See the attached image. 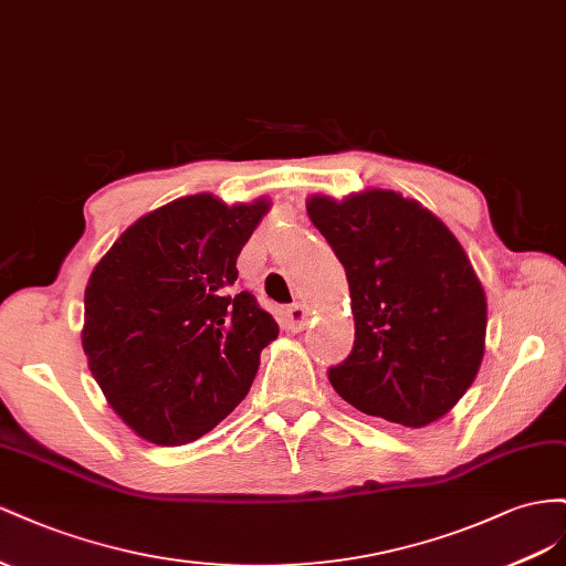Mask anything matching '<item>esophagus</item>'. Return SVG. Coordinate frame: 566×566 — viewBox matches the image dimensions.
I'll list each match as a JSON object with an SVG mask.
<instances>
[{
  "mask_svg": "<svg viewBox=\"0 0 566 566\" xmlns=\"http://www.w3.org/2000/svg\"><path fill=\"white\" fill-rule=\"evenodd\" d=\"M308 317H311L308 308H305V305H301V303H296V305H292V308L284 311V325H286V329H292V332H303L305 325H308Z\"/></svg>",
  "mask_w": 566,
  "mask_h": 566,
  "instance_id": "obj_1",
  "label": "esophagus"
}]
</instances>
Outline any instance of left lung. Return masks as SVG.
<instances>
[{
  "label": "left lung",
  "instance_id": "left-lung-1",
  "mask_svg": "<svg viewBox=\"0 0 566 566\" xmlns=\"http://www.w3.org/2000/svg\"><path fill=\"white\" fill-rule=\"evenodd\" d=\"M305 211L342 261L355 317L334 391L365 415L422 429L458 406L486 350L489 305L448 224L400 191L311 193Z\"/></svg>",
  "mask_w": 566,
  "mask_h": 566
}]
</instances>
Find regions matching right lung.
Returning <instances> with one entry per match:
<instances>
[{"instance_id":"right-lung-1","label":"right lung","mask_w":566,"mask_h":566,"mask_svg":"<svg viewBox=\"0 0 566 566\" xmlns=\"http://www.w3.org/2000/svg\"><path fill=\"white\" fill-rule=\"evenodd\" d=\"M270 208L268 197H180L135 220L94 265L80 336L111 410L139 439L197 441L249 394L280 327L234 292L237 258Z\"/></svg>"}]
</instances>
